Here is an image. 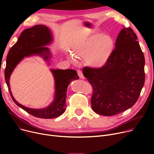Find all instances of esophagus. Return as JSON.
I'll use <instances>...</instances> for the list:
<instances>
[{"label": "esophagus", "mask_w": 154, "mask_h": 154, "mask_svg": "<svg viewBox=\"0 0 154 154\" xmlns=\"http://www.w3.org/2000/svg\"><path fill=\"white\" fill-rule=\"evenodd\" d=\"M77 73H78V75H79V77L80 79H84V76L83 75L82 72L81 70H77Z\"/></svg>", "instance_id": "34e87169"}]
</instances>
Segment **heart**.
Here are the masks:
<instances>
[{"instance_id":"1","label":"heart","mask_w":154,"mask_h":154,"mask_svg":"<svg viewBox=\"0 0 154 154\" xmlns=\"http://www.w3.org/2000/svg\"><path fill=\"white\" fill-rule=\"evenodd\" d=\"M114 38L109 34L97 33L85 38L74 49L75 56L84 58L86 64L93 69H101L109 61L115 49ZM71 60L75 61L73 57Z\"/></svg>"}]
</instances>
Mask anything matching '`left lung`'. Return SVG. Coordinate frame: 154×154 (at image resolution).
Masks as SVG:
<instances>
[{
  "instance_id": "1",
  "label": "left lung",
  "mask_w": 154,
  "mask_h": 154,
  "mask_svg": "<svg viewBox=\"0 0 154 154\" xmlns=\"http://www.w3.org/2000/svg\"><path fill=\"white\" fill-rule=\"evenodd\" d=\"M137 40L132 28H123L108 63L101 69H83L94 88L91 104L96 113L117 115L137 101L145 82V59Z\"/></svg>"
}]
</instances>
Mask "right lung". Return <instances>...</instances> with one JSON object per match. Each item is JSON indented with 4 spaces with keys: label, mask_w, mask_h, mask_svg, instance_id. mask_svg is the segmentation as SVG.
I'll return each mask as SVG.
<instances>
[{
    "label": "right lung",
    "mask_w": 154,
    "mask_h": 154,
    "mask_svg": "<svg viewBox=\"0 0 154 154\" xmlns=\"http://www.w3.org/2000/svg\"><path fill=\"white\" fill-rule=\"evenodd\" d=\"M53 41V35L48 27L45 25H37L25 29L19 36L17 42L8 51L5 69L6 84L15 103L29 114L43 119L54 118L64 113L66 107L67 87L71 81L79 79L77 72L73 69H50L55 82L54 100L49 106L41 109L28 108L18 103L10 90L9 80L15 67L25 57L38 55L50 64L49 62L51 53L49 49L45 46L49 45Z\"/></svg>",
    "instance_id": "add662e5"
}]
</instances>
